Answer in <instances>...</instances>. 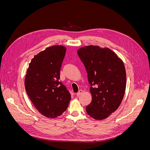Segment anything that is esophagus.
Instances as JSON below:
<instances>
[{
  "instance_id": "obj_1",
  "label": "esophagus",
  "mask_w": 150,
  "mask_h": 150,
  "mask_svg": "<svg viewBox=\"0 0 150 150\" xmlns=\"http://www.w3.org/2000/svg\"><path fill=\"white\" fill-rule=\"evenodd\" d=\"M83 93V90H81V89H80L79 91L78 92V93H77V96H80V95L81 94H82Z\"/></svg>"
}]
</instances>
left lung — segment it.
<instances>
[{"instance_id":"8db88e82","label":"left lung","mask_w":150,"mask_h":150,"mask_svg":"<svg viewBox=\"0 0 150 150\" xmlns=\"http://www.w3.org/2000/svg\"><path fill=\"white\" fill-rule=\"evenodd\" d=\"M91 85L92 101L86 112L96 120L106 119L115 112L125 93L126 75L124 63L110 49L90 46L78 50Z\"/></svg>"}]
</instances>
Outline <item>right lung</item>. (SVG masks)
<instances>
[{"mask_svg": "<svg viewBox=\"0 0 150 150\" xmlns=\"http://www.w3.org/2000/svg\"><path fill=\"white\" fill-rule=\"evenodd\" d=\"M66 48L56 45L35 55L25 77V88L38 111L48 118L61 115L71 99L66 86L59 81L60 69Z\"/></svg>", "mask_w": 150, "mask_h": 150, "instance_id": "add662e5", "label": "right lung"}]
</instances>
